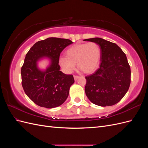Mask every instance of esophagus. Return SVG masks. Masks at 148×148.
<instances>
[{"instance_id":"34e87169","label":"esophagus","mask_w":148,"mask_h":148,"mask_svg":"<svg viewBox=\"0 0 148 148\" xmlns=\"http://www.w3.org/2000/svg\"><path fill=\"white\" fill-rule=\"evenodd\" d=\"M73 77H74L75 80L76 81V80H77V79L79 77V76H78V75H74V76H73Z\"/></svg>"}]
</instances>
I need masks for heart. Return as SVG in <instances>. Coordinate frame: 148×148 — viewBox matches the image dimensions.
<instances>
[{"label": "heart", "mask_w": 148, "mask_h": 148, "mask_svg": "<svg viewBox=\"0 0 148 148\" xmlns=\"http://www.w3.org/2000/svg\"><path fill=\"white\" fill-rule=\"evenodd\" d=\"M101 51L95 42L78 44L70 47L66 57H61L60 64L67 72H71L77 63L78 69L85 73L95 71L99 64Z\"/></svg>", "instance_id": "1"}]
</instances>
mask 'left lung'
Listing matches in <instances>:
<instances>
[{
    "label": "left lung",
    "instance_id": "8db88e82",
    "mask_svg": "<svg viewBox=\"0 0 148 148\" xmlns=\"http://www.w3.org/2000/svg\"><path fill=\"white\" fill-rule=\"evenodd\" d=\"M99 45L101 64L95 73L86 76L85 93L99 106L117 104L128 91L131 82L130 66L125 53L116 44L100 38L86 39Z\"/></svg>",
    "mask_w": 148,
    "mask_h": 148
}]
</instances>
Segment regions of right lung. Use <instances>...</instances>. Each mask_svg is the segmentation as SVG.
I'll return each mask as SVG.
<instances>
[{
    "label": "right lung",
    "instance_id": "add662e5",
    "mask_svg": "<svg viewBox=\"0 0 148 148\" xmlns=\"http://www.w3.org/2000/svg\"><path fill=\"white\" fill-rule=\"evenodd\" d=\"M73 42L68 39L49 38L39 41L26 54L21 66V84L26 95L36 104L51 109L62 105L68 97L69 89L75 82L72 75L60 71V53ZM51 59L46 71H41L37 62L43 57Z\"/></svg>",
    "mask_w": 148,
    "mask_h": 148
}]
</instances>
